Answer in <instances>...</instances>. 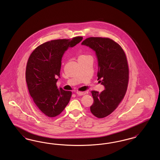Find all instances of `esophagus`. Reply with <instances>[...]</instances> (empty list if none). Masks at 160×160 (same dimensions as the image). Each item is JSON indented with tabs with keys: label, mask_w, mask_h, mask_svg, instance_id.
Masks as SVG:
<instances>
[{
	"label": "esophagus",
	"mask_w": 160,
	"mask_h": 160,
	"mask_svg": "<svg viewBox=\"0 0 160 160\" xmlns=\"http://www.w3.org/2000/svg\"><path fill=\"white\" fill-rule=\"evenodd\" d=\"M76 93L78 95H79V96H82V95H85V94H86V93H85V92H84L77 91L76 92Z\"/></svg>",
	"instance_id": "esophagus-1"
}]
</instances>
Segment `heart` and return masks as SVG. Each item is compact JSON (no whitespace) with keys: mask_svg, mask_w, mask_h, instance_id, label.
I'll list each match as a JSON object with an SVG mask.
<instances>
[{"mask_svg":"<svg viewBox=\"0 0 160 160\" xmlns=\"http://www.w3.org/2000/svg\"><path fill=\"white\" fill-rule=\"evenodd\" d=\"M88 56H89V55H87V54H80L79 56H78V60H79V59H84V58H87V57H88Z\"/></svg>","mask_w":160,"mask_h":160,"instance_id":"1","label":"heart"}]
</instances>
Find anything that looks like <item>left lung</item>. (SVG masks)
<instances>
[{
    "mask_svg": "<svg viewBox=\"0 0 160 160\" xmlns=\"http://www.w3.org/2000/svg\"><path fill=\"white\" fill-rule=\"evenodd\" d=\"M82 44L95 52L98 59V80L105 87L99 93L92 91L93 103L90 109L98 118L111 114L121 102L127 90L129 69L122 47L108 38H86Z\"/></svg>",
    "mask_w": 160,
    "mask_h": 160,
    "instance_id": "1",
    "label": "left lung"
}]
</instances>
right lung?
Returning a JSON list of instances; mask_svg holds the SVG:
<instances>
[{
	"mask_svg": "<svg viewBox=\"0 0 160 160\" xmlns=\"http://www.w3.org/2000/svg\"><path fill=\"white\" fill-rule=\"evenodd\" d=\"M83 37L56 39L37 47L31 53L26 69V80L31 97L44 114L53 118L68 104L72 92L58 88L62 58L69 47L78 44Z\"/></svg>",
	"mask_w": 160,
	"mask_h": 160,
	"instance_id": "1",
	"label": "right lung"
}]
</instances>
